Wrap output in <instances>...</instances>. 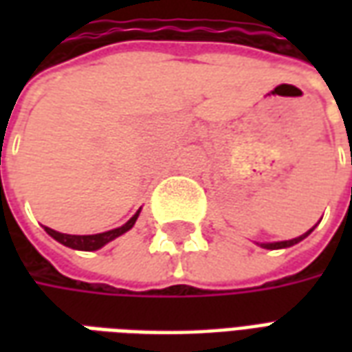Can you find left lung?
I'll list each match as a JSON object with an SVG mask.
<instances>
[{
    "label": "left lung",
    "instance_id": "8db88e82",
    "mask_svg": "<svg viewBox=\"0 0 352 352\" xmlns=\"http://www.w3.org/2000/svg\"><path fill=\"white\" fill-rule=\"evenodd\" d=\"M315 226H317V224H315ZM315 226H313V228H311V230H307V232H305V234H302V236H300V237H294V239H288V241H273V243H256V245H260L262 249H270V251H275V249H287V247H292V245L300 243L302 239H305V237L309 236L311 232L315 230Z\"/></svg>",
    "mask_w": 352,
    "mask_h": 352
}]
</instances>
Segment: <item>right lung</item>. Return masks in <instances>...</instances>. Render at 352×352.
<instances>
[{
	"instance_id": "1",
	"label": "right lung",
	"mask_w": 352,
	"mask_h": 352,
	"mask_svg": "<svg viewBox=\"0 0 352 352\" xmlns=\"http://www.w3.org/2000/svg\"><path fill=\"white\" fill-rule=\"evenodd\" d=\"M139 213H141V207L138 209V213L131 217L130 221L118 226V228L109 230V232H101V234H92V236H72V234H62V232H56V230L45 226V232L49 234L50 237H54L58 243L65 245L69 249H75V251H98L101 247H105L109 241H113L116 237H120L122 234H126L128 230L133 228V224L138 221Z\"/></svg>"
}]
</instances>
